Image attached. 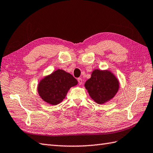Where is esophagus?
<instances>
[{"label":"esophagus","mask_w":153,"mask_h":153,"mask_svg":"<svg viewBox=\"0 0 153 153\" xmlns=\"http://www.w3.org/2000/svg\"><path fill=\"white\" fill-rule=\"evenodd\" d=\"M77 81H78V83H79V85H81L83 83V81H82V79H81V78H78Z\"/></svg>","instance_id":"obj_1"}]
</instances>
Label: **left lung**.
Here are the masks:
<instances>
[{
  "label": "left lung",
  "instance_id": "1",
  "mask_svg": "<svg viewBox=\"0 0 153 153\" xmlns=\"http://www.w3.org/2000/svg\"><path fill=\"white\" fill-rule=\"evenodd\" d=\"M90 97L98 104H104L117 93L119 81L109 71L94 70L91 77L85 83Z\"/></svg>",
  "mask_w": 153,
  "mask_h": 153
}]
</instances>
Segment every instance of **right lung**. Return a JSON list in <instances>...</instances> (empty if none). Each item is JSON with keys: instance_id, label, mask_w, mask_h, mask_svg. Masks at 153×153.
I'll list each match as a JSON object with an SVG mask.
<instances>
[{"instance_id": "1", "label": "right lung", "mask_w": 153, "mask_h": 153, "mask_svg": "<svg viewBox=\"0 0 153 153\" xmlns=\"http://www.w3.org/2000/svg\"><path fill=\"white\" fill-rule=\"evenodd\" d=\"M77 84V81L72 75L62 70H57L40 81L38 91L45 102L56 105L65 98L70 88Z\"/></svg>"}]
</instances>
